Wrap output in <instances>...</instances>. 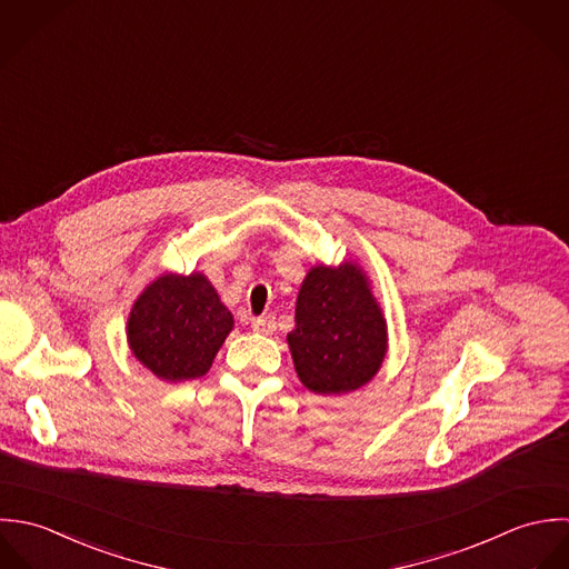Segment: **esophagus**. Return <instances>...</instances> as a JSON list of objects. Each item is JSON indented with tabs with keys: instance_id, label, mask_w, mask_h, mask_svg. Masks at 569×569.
<instances>
[{
	"instance_id": "1",
	"label": "esophagus",
	"mask_w": 569,
	"mask_h": 569,
	"mask_svg": "<svg viewBox=\"0 0 569 569\" xmlns=\"http://www.w3.org/2000/svg\"><path fill=\"white\" fill-rule=\"evenodd\" d=\"M252 330L257 332V335H272L274 330H277V321H274V317H259V319H254L252 321Z\"/></svg>"
}]
</instances>
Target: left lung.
Instances as JSON below:
<instances>
[{
  "mask_svg": "<svg viewBox=\"0 0 569 569\" xmlns=\"http://www.w3.org/2000/svg\"><path fill=\"white\" fill-rule=\"evenodd\" d=\"M288 335L295 371L319 396H345L365 387L382 367L387 319L356 261L317 263L308 270Z\"/></svg>",
  "mask_w": 569,
  "mask_h": 569,
  "instance_id": "1",
  "label": "left lung"
}]
</instances>
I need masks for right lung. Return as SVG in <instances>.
Here are the masks:
<instances>
[{"label": "right lung", "instance_id": "right-lung-1", "mask_svg": "<svg viewBox=\"0 0 569 569\" xmlns=\"http://www.w3.org/2000/svg\"><path fill=\"white\" fill-rule=\"evenodd\" d=\"M234 321L204 272L156 277L133 301L127 345L164 382L204 376Z\"/></svg>", "mask_w": 569, "mask_h": 569}]
</instances>
